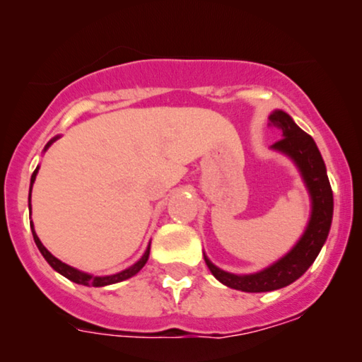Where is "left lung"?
<instances>
[{
    "label": "left lung",
    "mask_w": 362,
    "mask_h": 362,
    "mask_svg": "<svg viewBox=\"0 0 362 362\" xmlns=\"http://www.w3.org/2000/svg\"><path fill=\"white\" fill-rule=\"evenodd\" d=\"M269 120L270 125L275 127L281 135V140L274 143L270 148L288 156L298 168L311 199V214L305 232L290 252L255 274H230L216 267L204 254L206 265L221 284L249 293L274 291L298 280L318 257L321 247L328 239L331 221H333V191L326 175L325 161L315 140L301 130L293 118L284 110H274Z\"/></svg>",
    "instance_id": "obj_1"
}]
</instances>
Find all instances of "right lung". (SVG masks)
<instances>
[{"instance_id":"add662e5","label":"right lung","mask_w":362,"mask_h":362,"mask_svg":"<svg viewBox=\"0 0 362 362\" xmlns=\"http://www.w3.org/2000/svg\"><path fill=\"white\" fill-rule=\"evenodd\" d=\"M57 138H59V136H54L52 140L49 141L46 146H44V151H46L47 148L51 146L52 143L57 140ZM37 171H39V166L36 168V170H34L33 176H31V186H29V197H28V201H29V211H31V191H33V185H34V181H36ZM31 230H33L34 242H36V245H37L39 252H41L42 257H44V259H46L47 264L51 265L52 269L57 272V274L64 275V276H66V279H69L71 281H74V284H78V285H86V286H107V285L118 284V281H123V280H127V279H132L133 275H136L138 272H140V270L143 269V267H145V264L148 262V257H150V245H151V244H148L146 250H145V254L141 255V259H140V260H136L135 264H133L132 267H128V269L122 270V272H118V274H113V275H102V276H98V275L86 274V272L74 269V267L67 265V264H64V262L59 260L57 257H54V255L51 254V252H49V250L46 249V247L42 245V242L39 240V237H37V234H36V230H34V224H33V221H31Z\"/></svg>"}]
</instances>
